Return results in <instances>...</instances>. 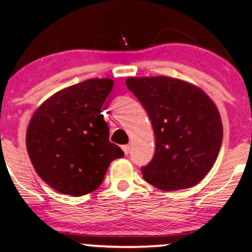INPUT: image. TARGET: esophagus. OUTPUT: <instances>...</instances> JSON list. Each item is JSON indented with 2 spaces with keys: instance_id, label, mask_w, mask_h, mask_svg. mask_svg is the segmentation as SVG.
<instances>
[{
  "instance_id": "34e87169",
  "label": "esophagus",
  "mask_w": 252,
  "mask_h": 252,
  "mask_svg": "<svg viewBox=\"0 0 252 252\" xmlns=\"http://www.w3.org/2000/svg\"><path fill=\"white\" fill-rule=\"evenodd\" d=\"M122 149H123L124 154H126V155H128L130 153V146H129V144H126V146H123Z\"/></svg>"
}]
</instances>
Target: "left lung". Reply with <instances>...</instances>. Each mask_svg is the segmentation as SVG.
Here are the masks:
<instances>
[{
    "label": "left lung",
    "instance_id": "obj_1",
    "mask_svg": "<svg viewBox=\"0 0 252 252\" xmlns=\"http://www.w3.org/2000/svg\"><path fill=\"white\" fill-rule=\"evenodd\" d=\"M126 85L146 109L155 135L154 158L141 168L144 180L162 190L199 184L221 146L215 102L199 86L173 77H129Z\"/></svg>",
    "mask_w": 252,
    "mask_h": 252
}]
</instances>
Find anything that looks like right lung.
<instances>
[{
	"label": "right lung",
	"mask_w": 252,
	"mask_h": 252,
	"mask_svg": "<svg viewBox=\"0 0 252 252\" xmlns=\"http://www.w3.org/2000/svg\"><path fill=\"white\" fill-rule=\"evenodd\" d=\"M114 86L94 78L52 94L37 106L26 147L37 175L57 192L82 196L102 184L109 164L124 153L109 141L103 103Z\"/></svg>",
	"instance_id": "add662e5"
}]
</instances>
